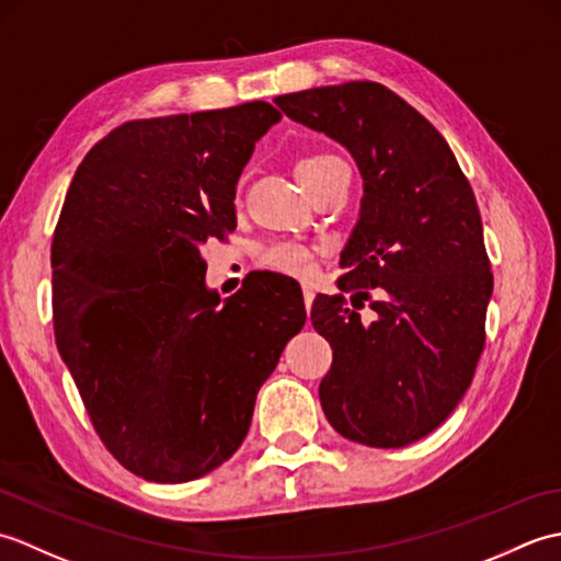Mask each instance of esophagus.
Listing matches in <instances>:
<instances>
[{"mask_svg":"<svg viewBox=\"0 0 561 561\" xmlns=\"http://www.w3.org/2000/svg\"><path fill=\"white\" fill-rule=\"evenodd\" d=\"M313 299H316L313 287H308V284H304V304H306V311L313 306Z\"/></svg>","mask_w":561,"mask_h":561,"instance_id":"1","label":"esophagus"}]
</instances>
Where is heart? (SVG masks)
<instances>
[{"label":"heart","instance_id":"heart-1","mask_svg":"<svg viewBox=\"0 0 561 561\" xmlns=\"http://www.w3.org/2000/svg\"><path fill=\"white\" fill-rule=\"evenodd\" d=\"M330 159L332 157H306L296 163V175H301L304 171H311L318 163L330 161ZM262 265L284 274H294V277H306V274L313 270V250L304 243L274 241L262 250Z\"/></svg>","mask_w":561,"mask_h":561}]
</instances>
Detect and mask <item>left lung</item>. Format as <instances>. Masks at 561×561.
Masks as SVG:
<instances>
[{"instance_id": "8db88e82", "label": "left lung", "mask_w": 561, "mask_h": 561, "mask_svg": "<svg viewBox=\"0 0 561 561\" xmlns=\"http://www.w3.org/2000/svg\"><path fill=\"white\" fill-rule=\"evenodd\" d=\"M294 123L352 153L364 197L340 253V291L371 323L318 294L313 328L332 347L318 396L344 438L402 448L432 434L468 392L494 279L468 178L436 127L374 81L277 96Z\"/></svg>"}]
</instances>
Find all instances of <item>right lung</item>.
Here are the masks:
<instances>
[{
	"label": "right lung",
	"mask_w": 561,
	"mask_h": 561,
	"mask_svg": "<svg viewBox=\"0 0 561 561\" xmlns=\"http://www.w3.org/2000/svg\"><path fill=\"white\" fill-rule=\"evenodd\" d=\"M282 121L265 101L125 123L79 163L53 238L59 356L129 472L181 484L243 444L255 398L306 323L296 282L207 287L202 245L236 229V185Z\"/></svg>",
	"instance_id": "1"
}]
</instances>
